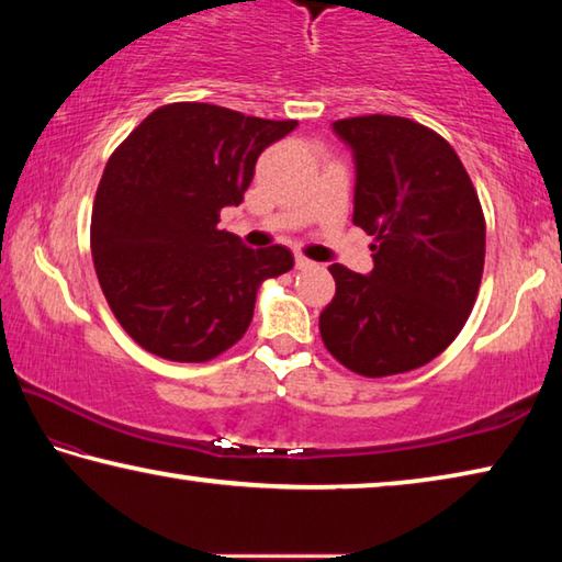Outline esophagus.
Returning <instances> with one entry per match:
<instances>
[{"instance_id": "34e87169", "label": "esophagus", "mask_w": 562, "mask_h": 562, "mask_svg": "<svg viewBox=\"0 0 562 562\" xmlns=\"http://www.w3.org/2000/svg\"><path fill=\"white\" fill-rule=\"evenodd\" d=\"M294 268H297V270H307V268H315V262L304 258V255H294Z\"/></svg>"}]
</instances>
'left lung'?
Listing matches in <instances>:
<instances>
[{"mask_svg": "<svg viewBox=\"0 0 562 562\" xmlns=\"http://www.w3.org/2000/svg\"><path fill=\"white\" fill-rule=\"evenodd\" d=\"M355 150V225L374 235L369 274L331 265L337 292L319 335L339 364L392 376L429 364L459 337L481 288L486 221L456 150L412 119L331 123Z\"/></svg>", "mask_w": 562, "mask_h": 562, "instance_id": "left-lung-1", "label": "left lung"}]
</instances>
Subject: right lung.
<instances>
[{"mask_svg":"<svg viewBox=\"0 0 562 562\" xmlns=\"http://www.w3.org/2000/svg\"><path fill=\"white\" fill-rule=\"evenodd\" d=\"M294 126L180 101L111 154L91 213L93 268L119 325L150 355H223L250 327L260 284L292 270L288 247L252 250L217 223L243 203L262 150Z\"/></svg>","mask_w":562,"mask_h":562,"instance_id":"add662e5","label":"right lung"}]
</instances>
